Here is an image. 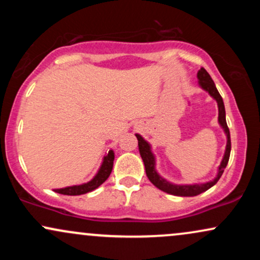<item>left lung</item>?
I'll use <instances>...</instances> for the list:
<instances>
[{
  "instance_id": "8db88e82",
  "label": "left lung",
  "mask_w": 260,
  "mask_h": 260,
  "mask_svg": "<svg viewBox=\"0 0 260 260\" xmlns=\"http://www.w3.org/2000/svg\"><path fill=\"white\" fill-rule=\"evenodd\" d=\"M199 80V85H201L202 89H204L205 91H208L210 94V96L213 99L216 100L217 107H219V123L220 126L222 127L223 132L226 134V138H228V143H226V149L225 154H223V157L221 160V164H220L219 170H217L216 177L214 178L213 181L205 182V183H196V184H174L171 182L166 181L165 178H162L161 176L157 174L156 169H155V156L151 151L150 144L143 138L140 134H136L137 139H138V148L140 156H142L143 162H144L145 166V172H147V176L149 181L154 184L155 187H157L159 189L164 190V192L169 193V194L172 196H178V197H194L201 194V193L208 190L209 188H211L214 184L216 183L217 181L221 177L223 170H225L226 166H228L229 159H230V153H231V139H230V129L228 127V123H226V112H225V106H223V101L221 95L217 91L215 83L211 79L210 74H209L204 68H201L198 71V74H197Z\"/></svg>"
}]
</instances>
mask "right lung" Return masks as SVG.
Instances as JSON below:
<instances>
[{
    "instance_id": "right-lung-1",
    "label": "right lung",
    "mask_w": 260,
    "mask_h": 260,
    "mask_svg": "<svg viewBox=\"0 0 260 260\" xmlns=\"http://www.w3.org/2000/svg\"><path fill=\"white\" fill-rule=\"evenodd\" d=\"M113 160H115V153H113L112 150H110L106 156H104L103 164H101L99 171H98V174L92 177V180L86 182V183L78 184V186L59 188V189H55V192L64 196H80L96 189L98 187L101 186V184L109 178L113 168Z\"/></svg>"
}]
</instances>
